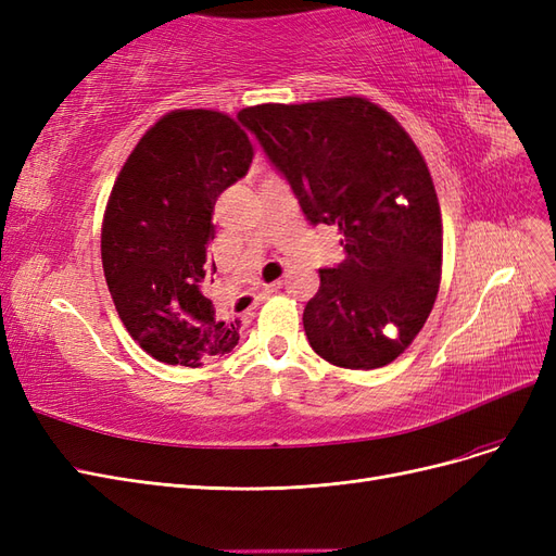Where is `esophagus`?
Returning <instances> with one entry per match:
<instances>
[{
	"label": "esophagus",
	"instance_id": "esophagus-1",
	"mask_svg": "<svg viewBox=\"0 0 556 556\" xmlns=\"http://www.w3.org/2000/svg\"><path fill=\"white\" fill-rule=\"evenodd\" d=\"M282 288V280H276V282H271V285H266V288H264V296H268V294H271V292H278Z\"/></svg>",
	"mask_w": 556,
	"mask_h": 556
}]
</instances>
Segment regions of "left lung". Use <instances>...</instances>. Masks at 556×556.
Returning a JSON list of instances; mask_svg holds the SVG:
<instances>
[{
    "mask_svg": "<svg viewBox=\"0 0 556 556\" xmlns=\"http://www.w3.org/2000/svg\"><path fill=\"white\" fill-rule=\"evenodd\" d=\"M313 225H339L348 257L319 268L304 329L341 368L392 364L425 327L441 285L443 223L429 166L396 117L366 97L239 113Z\"/></svg>",
    "mask_w": 556,
    "mask_h": 556,
    "instance_id": "left-lung-1",
    "label": "left lung"
}]
</instances>
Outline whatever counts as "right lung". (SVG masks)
<instances>
[{
	"label": "right lung",
	"mask_w": 556,
	"mask_h": 556,
	"mask_svg": "<svg viewBox=\"0 0 556 556\" xmlns=\"http://www.w3.org/2000/svg\"><path fill=\"white\" fill-rule=\"evenodd\" d=\"M248 131L220 111L162 115L117 174L102 223V264L123 325L150 357L197 368L239 343L206 285L215 201L252 162Z\"/></svg>",
	"instance_id": "obj_1"
}]
</instances>
